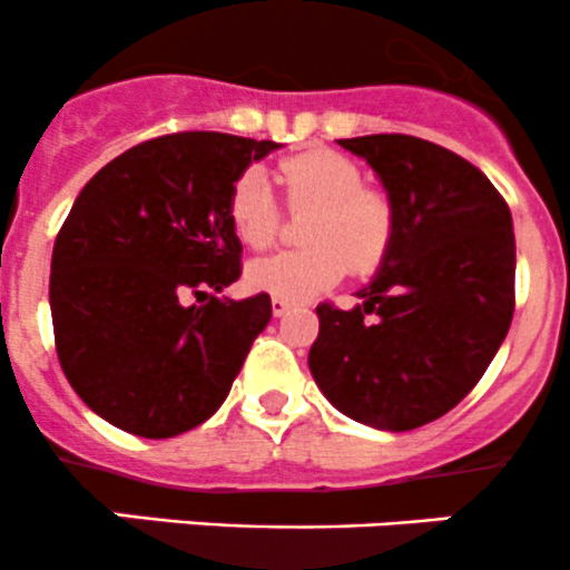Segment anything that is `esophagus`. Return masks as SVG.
<instances>
[{"instance_id": "1", "label": "esophagus", "mask_w": 570, "mask_h": 570, "mask_svg": "<svg viewBox=\"0 0 570 570\" xmlns=\"http://www.w3.org/2000/svg\"><path fill=\"white\" fill-rule=\"evenodd\" d=\"M272 309H274V315H277V318H279V315H285L287 309H291V302H287V298L274 296L272 298Z\"/></svg>"}]
</instances>
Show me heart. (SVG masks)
<instances>
[{"label": "heart", "instance_id": "1", "mask_svg": "<svg viewBox=\"0 0 570 570\" xmlns=\"http://www.w3.org/2000/svg\"><path fill=\"white\" fill-rule=\"evenodd\" d=\"M277 179L291 210H313L302 233L309 246L252 261L246 283L255 291L304 302L341 283L348 266L368 274L385 261L396 216L385 196L363 190V174L352 160L335 151H304L279 163ZM229 222L252 249H263L277 238L279 207L261 168H249L235 183Z\"/></svg>", "mask_w": 570, "mask_h": 570}]
</instances>
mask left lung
Wrapping results in <instances>:
<instances>
[{
	"label": "left lung",
	"mask_w": 570,
	"mask_h": 570,
	"mask_svg": "<svg viewBox=\"0 0 570 570\" xmlns=\"http://www.w3.org/2000/svg\"><path fill=\"white\" fill-rule=\"evenodd\" d=\"M337 144L376 174L396 233L352 309L315 307L307 365L343 415L407 432L463 402L507 337L512 216L479 168L430 140L363 135Z\"/></svg>",
	"instance_id": "1"
}]
</instances>
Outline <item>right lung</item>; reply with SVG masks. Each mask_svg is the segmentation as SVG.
<instances>
[{
    "label": "right lung",
    "instance_id": "add662e5",
    "mask_svg": "<svg viewBox=\"0 0 570 570\" xmlns=\"http://www.w3.org/2000/svg\"><path fill=\"white\" fill-rule=\"evenodd\" d=\"M274 149L227 132L163 135L107 163L75 199L55 240L49 307L60 368L107 424L174 438L224 404L272 321L268 293L218 296L244 252L229 196Z\"/></svg>",
    "mask_w": 570,
    "mask_h": 570
}]
</instances>
